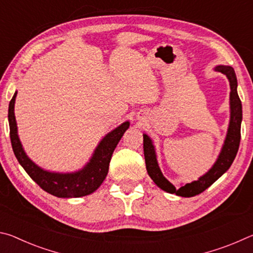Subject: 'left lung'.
Segmentation results:
<instances>
[{"instance_id":"obj_1","label":"left lung","mask_w":253,"mask_h":253,"mask_svg":"<svg viewBox=\"0 0 253 253\" xmlns=\"http://www.w3.org/2000/svg\"><path fill=\"white\" fill-rule=\"evenodd\" d=\"M214 70L219 71L226 76L230 83V122L226 132L224 143L222 145L221 152L216 161L207 173L199 177L198 181H193L182 185L179 188L175 187L164 175L158 166L155 146L151 137L147 134H143L144 137V156L146 163V169L151 178L156 185L163 191L170 194H176L183 198H192L203 191L221 177L232 165L235 156H237L240 139H241V122H242V105L238 95V81L237 76L232 67L230 66H216Z\"/></svg>"}]
</instances>
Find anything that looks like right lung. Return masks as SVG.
<instances>
[{"label": "right lung", "mask_w": 253, "mask_h": 253, "mask_svg": "<svg viewBox=\"0 0 253 253\" xmlns=\"http://www.w3.org/2000/svg\"><path fill=\"white\" fill-rule=\"evenodd\" d=\"M16 93L18 91L14 92L10 105H8L7 117L8 125H10L12 148H13L14 155L20 165L42 190L48 192L51 195L57 196V198H81V196L93 193L105 181L107 174H108L111 155H113L124 132L129 127L130 123L128 121L124 122L122 125L109 131L97 145L90 160L83 169L70 173L50 172V170L43 169L39 165H37L27 155L22 144H21L14 115Z\"/></svg>", "instance_id": "right-lung-1"}]
</instances>
